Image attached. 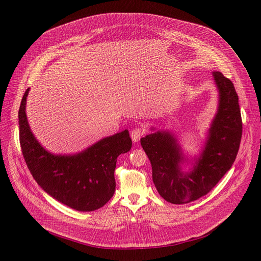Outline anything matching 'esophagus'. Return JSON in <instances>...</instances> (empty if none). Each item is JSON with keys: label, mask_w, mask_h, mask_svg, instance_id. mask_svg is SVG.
Instances as JSON below:
<instances>
[{"label": "esophagus", "mask_w": 261, "mask_h": 261, "mask_svg": "<svg viewBox=\"0 0 261 261\" xmlns=\"http://www.w3.org/2000/svg\"><path fill=\"white\" fill-rule=\"evenodd\" d=\"M144 134V130L142 128H139V127H136L134 128L132 131H131V138L134 142H137L141 137L142 135Z\"/></svg>", "instance_id": "34e87169"}]
</instances>
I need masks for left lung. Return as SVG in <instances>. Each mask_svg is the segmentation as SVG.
I'll return each instance as SVG.
<instances>
[{
	"label": "left lung",
	"mask_w": 261,
	"mask_h": 261,
	"mask_svg": "<svg viewBox=\"0 0 261 261\" xmlns=\"http://www.w3.org/2000/svg\"><path fill=\"white\" fill-rule=\"evenodd\" d=\"M213 76L219 91L218 111L190 171L181 170L180 165L188 158L170 132L157 131L140 139L152 164L157 191L173 204L188 203L207 194L231 168L239 152L243 123L238 94L231 81L221 72H213Z\"/></svg>",
	"instance_id": "obj_1"
}]
</instances>
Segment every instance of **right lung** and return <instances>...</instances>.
I'll return each mask as SVG.
<instances>
[{
    "mask_svg": "<svg viewBox=\"0 0 261 261\" xmlns=\"http://www.w3.org/2000/svg\"><path fill=\"white\" fill-rule=\"evenodd\" d=\"M27 89L18 111L19 141L33 177L56 200L81 212L102 207L116 190L117 158L131 150L128 130L105 137L74 155L46 151L31 131L25 114Z\"/></svg>",
    "mask_w": 261,
    "mask_h": 261,
    "instance_id": "add662e5",
    "label": "right lung"
}]
</instances>
